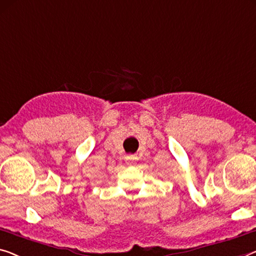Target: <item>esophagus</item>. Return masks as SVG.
Wrapping results in <instances>:
<instances>
[{
    "instance_id": "obj_1",
    "label": "esophagus",
    "mask_w": 256,
    "mask_h": 256,
    "mask_svg": "<svg viewBox=\"0 0 256 256\" xmlns=\"http://www.w3.org/2000/svg\"><path fill=\"white\" fill-rule=\"evenodd\" d=\"M125 160H126V163L128 166H132L133 163H134L136 160H138V156H136V155H128L126 158H125Z\"/></svg>"
}]
</instances>
